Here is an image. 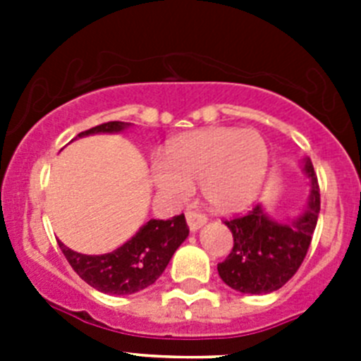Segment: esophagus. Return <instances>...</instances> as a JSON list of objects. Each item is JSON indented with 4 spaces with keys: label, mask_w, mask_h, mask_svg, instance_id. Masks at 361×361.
Wrapping results in <instances>:
<instances>
[{
    "label": "esophagus",
    "mask_w": 361,
    "mask_h": 361,
    "mask_svg": "<svg viewBox=\"0 0 361 361\" xmlns=\"http://www.w3.org/2000/svg\"><path fill=\"white\" fill-rule=\"evenodd\" d=\"M186 220H188V226H190V231H199L204 224H206V215L202 213H195V212H188L186 213Z\"/></svg>",
    "instance_id": "obj_1"
}]
</instances>
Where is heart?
<instances>
[{
	"instance_id": "obj_1",
	"label": "heart",
	"mask_w": 361,
	"mask_h": 361,
	"mask_svg": "<svg viewBox=\"0 0 361 361\" xmlns=\"http://www.w3.org/2000/svg\"><path fill=\"white\" fill-rule=\"evenodd\" d=\"M267 171V146L255 130L204 128L175 137L166 161H153L152 178L166 200L183 204L200 184L215 212L247 208L262 188Z\"/></svg>"
}]
</instances>
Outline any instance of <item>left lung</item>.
I'll return each instance as SVG.
<instances>
[{
	"instance_id": "1",
	"label": "left lung",
	"mask_w": 361,
	"mask_h": 361,
	"mask_svg": "<svg viewBox=\"0 0 361 361\" xmlns=\"http://www.w3.org/2000/svg\"><path fill=\"white\" fill-rule=\"evenodd\" d=\"M309 178V197L302 212L280 220L257 204L247 215L226 220L233 233V250L219 264L226 286L247 295H267L280 289L304 262L320 213V188L311 159L302 161Z\"/></svg>"
}]
</instances>
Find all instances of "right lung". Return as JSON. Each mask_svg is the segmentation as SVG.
<instances>
[{"label": "right lung", "mask_w": 361, "mask_h": 361, "mask_svg": "<svg viewBox=\"0 0 361 361\" xmlns=\"http://www.w3.org/2000/svg\"><path fill=\"white\" fill-rule=\"evenodd\" d=\"M130 126L132 123L110 121L81 132L78 137L119 133ZM188 235L186 219L177 215L168 220H148L130 240L111 253L82 255L66 247L63 242H59V247L73 271L88 286L106 295H133L155 283Z\"/></svg>", "instance_id": "obj_1"}]
</instances>
